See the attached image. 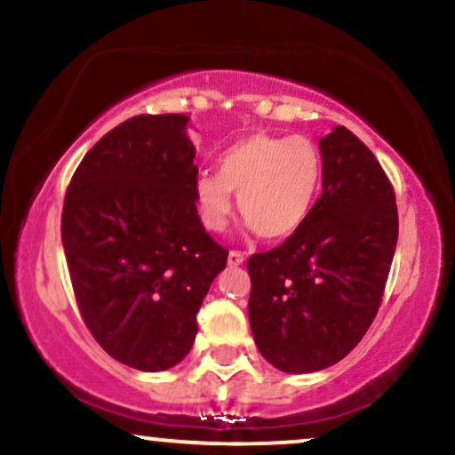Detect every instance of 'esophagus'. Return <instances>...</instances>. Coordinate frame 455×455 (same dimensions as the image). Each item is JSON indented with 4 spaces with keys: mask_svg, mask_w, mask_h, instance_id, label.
I'll list each match as a JSON object with an SVG mask.
<instances>
[{
    "mask_svg": "<svg viewBox=\"0 0 455 455\" xmlns=\"http://www.w3.org/2000/svg\"><path fill=\"white\" fill-rule=\"evenodd\" d=\"M228 264H231V267L243 264V254H241V251H237V250H231V251H228Z\"/></svg>",
    "mask_w": 455,
    "mask_h": 455,
    "instance_id": "34e87169",
    "label": "esophagus"
}]
</instances>
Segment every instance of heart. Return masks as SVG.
I'll list each match as a JSON object with an SVG mask.
<instances>
[{"label":"heart","mask_w":455,"mask_h":455,"mask_svg":"<svg viewBox=\"0 0 455 455\" xmlns=\"http://www.w3.org/2000/svg\"><path fill=\"white\" fill-rule=\"evenodd\" d=\"M321 185V155L307 136L267 132L241 138L220 157L218 174L195 180L201 222L220 233L237 195L243 220L264 239H285L307 222Z\"/></svg>","instance_id":"b5f03b06"}]
</instances>
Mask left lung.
<instances>
[{
  "mask_svg": "<svg viewBox=\"0 0 455 455\" xmlns=\"http://www.w3.org/2000/svg\"><path fill=\"white\" fill-rule=\"evenodd\" d=\"M323 193L283 243L250 256V325L270 365L287 373L344 359L382 304L399 214L395 188L344 125L319 140Z\"/></svg>",
  "mask_w": 455,
  "mask_h": 455,
  "instance_id": "left-lung-1",
  "label": "left lung"
}]
</instances>
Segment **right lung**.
Listing matches in <instances>:
<instances>
[{"mask_svg":"<svg viewBox=\"0 0 455 455\" xmlns=\"http://www.w3.org/2000/svg\"><path fill=\"white\" fill-rule=\"evenodd\" d=\"M187 115H136L85 153L62 205V247L84 323L119 363H180L227 247L197 214Z\"/></svg>","mask_w":455,"mask_h":455,"instance_id":"obj_1","label":"right lung"}]
</instances>
